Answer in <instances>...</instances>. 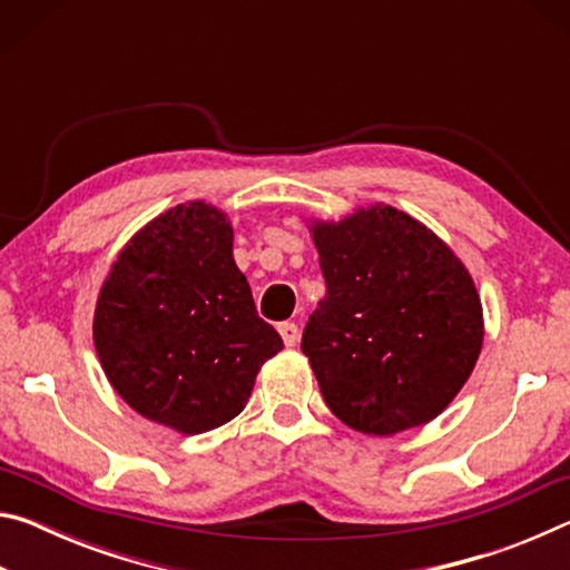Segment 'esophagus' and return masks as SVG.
<instances>
[{
	"label": "esophagus",
	"mask_w": 570,
	"mask_h": 570,
	"mask_svg": "<svg viewBox=\"0 0 570 570\" xmlns=\"http://www.w3.org/2000/svg\"><path fill=\"white\" fill-rule=\"evenodd\" d=\"M278 334H282V340L286 346H296L298 342V326L294 322H284L278 326Z\"/></svg>",
	"instance_id": "1"
}]
</instances>
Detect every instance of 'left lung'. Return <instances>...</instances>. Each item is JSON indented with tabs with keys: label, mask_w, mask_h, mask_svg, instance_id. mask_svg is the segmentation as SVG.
<instances>
[{
	"label": "left lung",
	"mask_w": 570,
	"mask_h": 570,
	"mask_svg": "<svg viewBox=\"0 0 570 570\" xmlns=\"http://www.w3.org/2000/svg\"><path fill=\"white\" fill-rule=\"evenodd\" d=\"M326 282L302 352L346 428L390 438L438 417L465 387L485 336L460 256L404 210L306 218Z\"/></svg>",
	"instance_id": "8db88e82"
}]
</instances>
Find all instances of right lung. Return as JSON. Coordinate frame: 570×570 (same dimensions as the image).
<instances>
[{
  "label": "right lung",
  "mask_w": 570,
  "mask_h": 570,
  "mask_svg": "<svg viewBox=\"0 0 570 570\" xmlns=\"http://www.w3.org/2000/svg\"><path fill=\"white\" fill-rule=\"evenodd\" d=\"M92 342L122 402L180 435L234 420L258 370L284 350L234 262L228 214L206 200L168 208L120 248Z\"/></svg>",
  "instance_id": "add662e5"
}]
</instances>
